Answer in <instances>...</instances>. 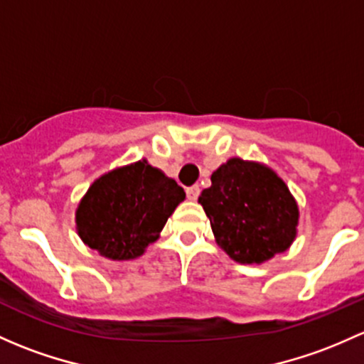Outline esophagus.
Listing matches in <instances>:
<instances>
[{
    "instance_id": "34e87169",
    "label": "esophagus",
    "mask_w": 364,
    "mask_h": 364,
    "mask_svg": "<svg viewBox=\"0 0 364 364\" xmlns=\"http://www.w3.org/2000/svg\"><path fill=\"white\" fill-rule=\"evenodd\" d=\"M198 193H200V188H198V185L188 186V188H186V195H188L190 200H197Z\"/></svg>"
}]
</instances>
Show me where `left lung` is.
Listing matches in <instances>:
<instances>
[{"label": "left lung", "mask_w": 364, "mask_h": 364, "mask_svg": "<svg viewBox=\"0 0 364 364\" xmlns=\"http://www.w3.org/2000/svg\"><path fill=\"white\" fill-rule=\"evenodd\" d=\"M198 202L218 246L239 263H263L293 244L298 227L294 197L270 167L230 159L211 176Z\"/></svg>", "instance_id": "obj_1"}]
</instances>
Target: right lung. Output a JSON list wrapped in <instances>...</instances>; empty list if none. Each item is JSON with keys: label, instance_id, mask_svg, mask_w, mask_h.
I'll use <instances>...</instances> for the list:
<instances>
[{"label": "right lung", "instance_id": "right-lung-1", "mask_svg": "<svg viewBox=\"0 0 364 364\" xmlns=\"http://www.w3.org/2000/svg\"><path fill=\"white\" fill-rule=\"evenodd\" d=\"M185 190L146 160L95 179L76 209L80 239L109 259H132L155 242Z\"/></svg>", "mask_w": 364, "mask_h": 364}]
</instances>
